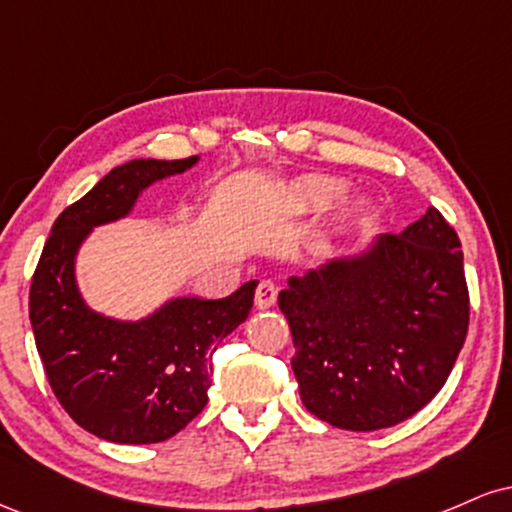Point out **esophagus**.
Returning a JSON list of instances; mask_svg holds the SVG:
<instances>
[{
	"label": "esophagus",
	"mask_w": 512,
	"mask_h": 512,
	"mask_svg": "<svg viewBox=\"0 0 512 512\" xmlns=\"http://www.w3.org/2000/svg\"><path fill=\"white\" fill-rule=\"evenodd\" d=\"M276 296H279V286L274 284V281L264 279L257 284V291H255V305L257 308H272L276 303Z\"/></svg>",
	"instance_id": "esophagus-1"
}]
</instances>
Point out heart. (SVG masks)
Returning <instances> with one entry per match:
<instances>
[{
  "label": "heart",
  "mask_w": 512,
  "mask_h": 512,
  "mask_svg": "<svg viewBox=\"0 0 512 512\" xmlns=\"http://www.w3.org/2000/svg\"><path fill=\"white\" fill-rule=\"evenodd\" d=\"M339 182L332 180V178H308L301 185V192H303V199L310 204H322L327 202V199H332L334 195L339 192Z\"/></svg>",
  "instance_id": "b5f03b06"
}]
</instances>
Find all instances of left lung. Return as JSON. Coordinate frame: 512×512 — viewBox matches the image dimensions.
Here are the masks:
<instances>
[{
    "mask_svg": "<svg viewBox=\"0 0 512 512\" xmlns=\"http://www.w3.org/2000/svg\"><path fill=\"white\" fill-rule=\"evenodd\" d=\"M305 409L346 431H378L424 409L469 327L455 228L431 207L366 255L291 276L279 293Z\"/></svg>",
    "mask_w": 512,
    "mask_h": 512,
    "instance_id": "obj_1",
    "label": "left lung"
}]
</instances>
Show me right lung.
Instances as JSON below:
<instances>
[{"label":"right lung","mask_w":512,"mask_h":512,"mask_svg":"<svg viewBox=\"0 0 512 512\" xmlns=\"http://www.w3.org/2000/svg\"><path fill=\"white\" fill-rule=\"evenodd\" d=\"M195 163L137 158L110 170L57 216L33 272L28 315L52 392L76 424L110 443H161L190 424L207 407L211 354L252 308L257 281L221 301L175 298L142 322L91 313L76 291L74 255L86 233Z\"/></svg>","instance_id":"obj_1"}]
</instances>
